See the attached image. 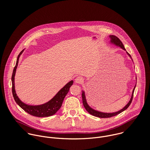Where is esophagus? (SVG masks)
<instances>
[{"mask_svg":"<svg viewBox=\"0 0 150 150\" xmlns=\"http://www.w3.org/2000/svg\"><path fill=\"white\" fill-rule=\"evenodd\" d=\"M83 81H84L83 78L81 76H78L75 79V83H77V84H81V83H83Z\"/></svg>","mask_w":150,"mask_h":150,"instance_id":"34e87169","label":"esophagus"}]
</instances>
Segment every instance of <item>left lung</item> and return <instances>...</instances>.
Returning <instances> with one entry per match:
<instances>
[{"label":"left lung","mask_w":150,"mask_h":150,"mask_svg":"<svg viewBox=\"0 0 150 150\" xmlns=\"http://www.w3.org/2000/svg\"><path fill=\"white\" fill-rule=\"evenodd\" d=\"M109 38L111 39V43H113V44H115L116 45H118V46L120 47L121 48H122L123 50L126 51V50H125L123 44H122V43L121 42V41L117 37H116L115 36H114V35H110V36H109ZM127 54L131 58V56L130 55V54H129L128 52H127ZM135 87H136V86H134V87L133 88V92H132V95L130 100L129 102L128 103L125 107H124L122 109H121V110H120V111H118L117 112H112V113H106V112H100V111H96V110H95L92 109L91 107H89V105L87 104L86 100V96H85V92L83 91H82V99H83V105H84V106L85 107L86 110L89 114H91V115H92L93 116H95V117H99V118H110V117H113V116H115V115L120 114L121 112H123L124 111H125L130 106V103H131V102L132 101V99H133V93H134V91Z\"/></svg>","instance_id":"left-lung-1"}]
</instances>
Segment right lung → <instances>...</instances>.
Returning a JSON list of instances; mask_svg holds the SVG:
<instances>
[{
    "label": "right lung",
    "mask_w": 150,
    "mask_h": 150,
    "mask_svg": "<svg viewBox=\"0 0 150 150\" xmlns=\"http://www.w3.org/2000/svg\"><path fill=\"white\" fill-rule=\"evenodd\" d=\"M23 50L21 51V52L18 55L16 64L14 68L11 77L12 93L14 99L16 102L20 106V107H21L25 111L33 116L38 117H45L51 116L55 114L62 106L64 97L68 93L70 87L73 85V81L71 80L66 85H65L52 99H51L49 102H47L46 103L39 106H30L22 102L20 99L18 98V97L17 96V94L16 93L14 86V77L16 74V69L18 66L19 58L21 55L22 53L23 52Z\"/></svg>",
    "instance_id": "obj_1"
}]
</instances>
